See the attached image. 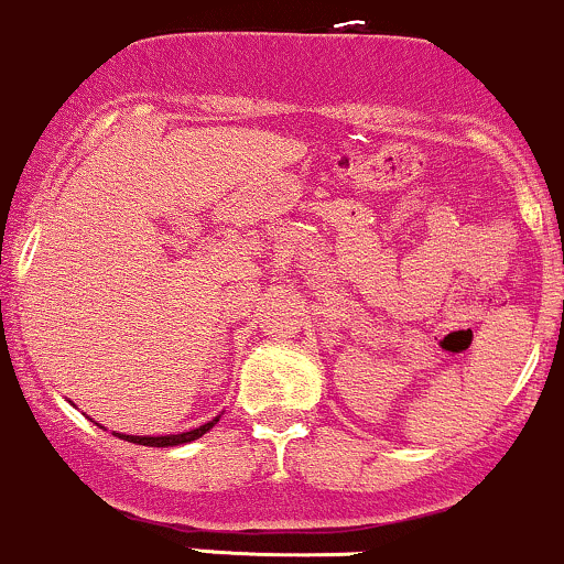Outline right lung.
<instances>
[{
  "label": "right lung",
  "instance_id": "obj_1",
  "mask_svg": "<svg viewBox=\"0 0 564 564\" xmlns=\"http://www.w3.org/2000/svg\"><path fill=\"white\" fill-rule=\"evenodd\" d=\"M218 422V416L214 422H208V425L197 427V430H189V433H178V435H161V438H150V435H121L116 433L118 438L129 441V443H137V446H158V448H165V446H178V443H189V441H197L200 435L208 433L210 427H214Z\"/></svg>",
  "mask_w": 564,
  "mask_h": 564
}]
</instances>
